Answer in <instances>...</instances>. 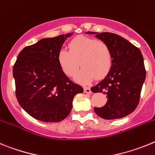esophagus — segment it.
I'll return each instance as SVG.
<instances>
[{
  "label": "esophagus",
  "instance_id": "34e87169",
  "mask_svg": "<svg viewBox=\"0 0 155 155\" xmlns=\"http://www.w3.org/2000/svg\"><path fill=\"white\" fill-rule=\"evenodd\" d=\"M84 92L87 93V94H91V90L90 87H84Z\"/></svg>",
  "mask_w": 155,
  "mask_h": 155
}]
</instances>
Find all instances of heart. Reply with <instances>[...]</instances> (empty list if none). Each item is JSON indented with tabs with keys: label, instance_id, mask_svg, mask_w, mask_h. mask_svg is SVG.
<instances>
[{
	"label": "heart",
	"instance_id": "b5f03b06",
	"mask_svg": "<svg viewBox=\"0 0 155 155\" xmlns=\"http://www.w3.org/2000/svg\"><path fill=\"white\" fill-rule=\"evenodd\" d=\"M68 50L59 51L58 61L63 72L70 77L76 75L79 65L83 67L76 77L79 83L87 84L94 78L103 79L111 70L112 51L105 41L78 37L70 41Z\"/></svg>",
	"mask_w": 155,
	"mask_h": 155
}]
</instances>
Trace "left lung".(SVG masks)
<instances>
[{"label":"left lung","instance_id":"1","mask_svg":"<svg viewBox=\"0 0 155 155\" xmlns=\"http://www.w3.org/2000/svg\"><path fill=\"white\" fill-rule=\"evenodd\" d=\"M96 37L105 41L112 51V65L105 78L91 88L94 93L107 94L104 106L94 107L98 116L116 119L130 115L137 107L146 78L143 58L140 49L123 37L111 33H97Z\"/></svg>","mask_w":155,"mask_h":155}]
</instances>
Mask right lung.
<instances>
[{
  "instance_id": "1",
  "label": "right lung",
  "mask_w": 155,
  "mask_h": 155,
  "mask_svg": "<svg viewBox=\"0 0 155 155\" xmlns=\"http://www.w3.org/2000/svg\"><path fill=\"white\" fill-rule=\"evenodd\" d=\"M72 33L39 40L18 54L13 66L15 95L29 115L46 122H58L69 115L72 100L81 86L70 80L58 61V54Z\"/></svg>"
}]
</instances>
